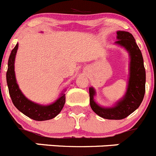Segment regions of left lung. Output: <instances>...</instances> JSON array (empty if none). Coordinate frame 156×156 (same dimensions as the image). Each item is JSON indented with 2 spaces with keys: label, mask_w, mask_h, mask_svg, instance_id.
Instances as JSON below:
<instances>
[{
  "label": "left lung",
  "mask_w": 156,
  "mask_h": 156,
  "mask_svg": "<svg viewBox=\"0 0 156 156\" xmlns=\"http://www.w3.org/2000/svg\"><path fill=\"white\" fill-rule=\"evenodd\" d=\"M115 44L124 48L129 53V76L127 89L123 98L112 107H101L95 102L96 94L94 87L89 88L90 105L92 110L99 116L107 119H122L130 115L142 102L145 93V69L142 54L136 44L134 37L126 31H117Z\"/></svg>",
  "instance_id": "8db88e82"
}]
</instances>
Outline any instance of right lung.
<instances>
[{
    "label": "right lung",
    "instance_id": "add662e5",
    "mask_svg": "<svg viewBox=\"0 0 156 156\" xmlns=\"http://www.w3.org/2000/svg\"><path fill=\"white\" fill-rule=\"evenodd\" d=\"M19 44H16L13 48L9 56L8 63V71L6 73L7 84L8 91L14 105L24 115L30 117V119L37 121H44L51 119L58 115L62 109L66 102V96L64 92L60 97L51 105H39L29 100L25 97L19 89L15 74V58Z\"/></svg>",
    "mask_w": 156,
    "mask_h": 156
}]
</instances>
